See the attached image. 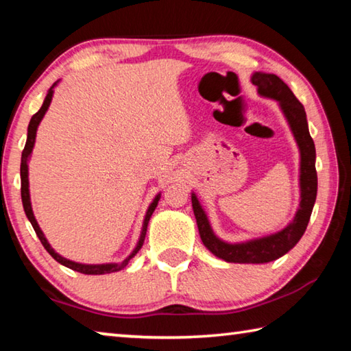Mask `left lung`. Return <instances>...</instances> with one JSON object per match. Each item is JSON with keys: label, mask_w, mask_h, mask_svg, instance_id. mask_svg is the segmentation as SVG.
I'll return each instance as SVG.
<instances>
[{"label": "left lung", "mask_w": 351, "mask_h": 351, "mask_svg": "<svg viewBox=\"0 0 351 351\" xmlns=\"http://www.w3.org/2000/svg\"><path fill=\"white\" fill-rule=\"evenodd\" d=\"M252 83L258 88L261 96L276 99L280 102L285 116H287L289 122V127L294 133V138L297 144H299L302 199L293 223H289L280 232L247 243L229 245V243L217 239V235L212 232L204 210L201 209L197 197L192 193L193 213L195 218H197L201 240H203L204 246L213 255H217L218 258H223L224 261H229V263H268V261L277 260L278 257L291 251L306 230L317 195L316 148H314L313 138L310 136V132H308L306 112L304 105L299 102V99L294 96V93L289 90L287 83L276 74L255 73L252 75Z\"/></svg>", "instance_id": "left-lung-1"}]
</instances>
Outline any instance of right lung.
Returning a JSON list of instances; mask_svg holds the SVG:
<instances>
[{
	"instance_id": "right-lung-1",
	"label": "right lung",
	"mask_w": 351,
	"mask_h": 351,
	"mask_svg": "<svg viewBox=\"0 0 351 351\" xmlns=\"http://www.w3.org/2000/svg\"><path fill=\"white\" fill-rule=\"evenodd\" d=\"M54 88V86H52ZM52 88L49 91H47L46 94V99L43 105H41V108L35 112V114L32 116L31 122H29V127H27V141H26V145H25V150H23L21 153V167H20V173H21V199H23V207H25V212H26V217L29 218V221H31L32 228L35 230V234H37V237L41 241V245L45 246V249L47 252H49L52 255V258L57 260L58 263H62L63 266H66V268L69 269H74L77 272H82V274H110V272H116V271H121L125 268V266L128 265V261L132 260L136 254H138L139 249L142 247V243H144V239H145V232H147V224H148V219H150L152 213L154 212V209H156L158 206V201H159V195L156 198H154V201L152 203V206L148 207L147 210V215H145V221H144V229H142V234H141V240L138 243V246H136L134 251L128 255V257L122 261V263H110V265H82V263H75V261H71V260H66L63 258L62 255H58L54 249L51 247L49 243H47V240L45 239L43 232H41V229L38 228V223L37 219H35L34 217V212H32V207H31V198H29V180H27V158L29 154H31L32 148H34V142H35V134H37V127L41 119H43L45 112L47 111V108H49V104L52 100Z\"/></svg>"
}]
</instances>
